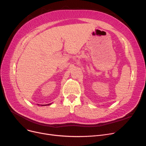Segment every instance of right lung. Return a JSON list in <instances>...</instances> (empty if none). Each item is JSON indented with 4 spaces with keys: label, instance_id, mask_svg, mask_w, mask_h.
<instances>
[{
    "label": "right lung",
    "instance_id": "obj_1",
    "mask_svg": "<svg viewBox=\"0 0 146 146\" xmlns=\"http://www.w3.org/2000/svg\"><path fill=\"white\" fill-rule=\"evenodd\" d=\"M51 104H47V105H50Z\"/></svg>",
    "mask_w": 146,
    "mask_h": 146
}]
</instances>
